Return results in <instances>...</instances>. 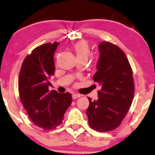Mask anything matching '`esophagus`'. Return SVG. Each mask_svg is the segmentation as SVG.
Masks as SVG:
<instances>
[{"instance_id":"1","label":"esophagus","mask_w":155,"mask_h":155,"mask_svg":"<svg viewBox=\"0 0 155 155\" xmlns=\"http://www.w3.org/2000/svg\"><path fill=\"white\" fill-rule=\"evenodd\" d=\"M81 97V95H80V94H77V93H74L73 95V98L74 100L75 99H77V98Z\"/></svg>"}]
</instances>
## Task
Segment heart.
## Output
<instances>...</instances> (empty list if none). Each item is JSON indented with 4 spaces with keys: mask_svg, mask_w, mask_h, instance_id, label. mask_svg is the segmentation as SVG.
I'll use <instances>...</instances> for the list:
<instances>
[{
    "mask_svg": "<svg viewBox=\"0 0 155 155\" xmlns=\"http://www.w3.org/2000/svg\"><path fill=\"white\" fill-rule=\"evenodd\" d=\"M74 51L75 52L78 59L80 58L87 59L90 53L89 45L85 41H79L76 43L74 45Z\"/></svg>",
    "mask_w": 155,
    "mask_h": 155,
    "instance_id": "heart-1",
    "label": "heart"
}]
</instances>
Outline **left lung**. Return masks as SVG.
Wrapping results in <instances>:
<instances>
[{
    "mask_svg": "<svg viewBox=\"0 0 155 155\" xmlns=\"http://www.w3.org/2000/svg\"><path fill=\"white\" fill-rule=\"evenodd\" d=\"M93 80L102 86L98 99L92 101L86 114L92 129L112 131L120 126L132 104L134 84L132 70L125 54L116 45L102 42Z\"/></svg>",
    "mask_w": 155,
    "mask_h": 155,
    "instance_id": "1",
    "label": "left lung"
}]
</instances>
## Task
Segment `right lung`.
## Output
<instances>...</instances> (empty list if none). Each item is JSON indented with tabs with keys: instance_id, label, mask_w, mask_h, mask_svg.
<instances>
[{
	"instance_id": "add662e5",
	"label": "right lung",
	"mask_w": 155,
	"mask_h": 155,
	"mask_svg": "<svg viewBox=\"0 0 155 155\" xmlns=\"http://www.w3.org/2000/svg\"><path fill=\"white\" fill-rule=\"evenodd\" d=\"M59 43H45L33 50L22 64L18 77L21 101L35 125L53 130L63 123L72 103L69 92L48 90L49 78L55 73L53 55Z\"/></svg>"
}]
</instances>
